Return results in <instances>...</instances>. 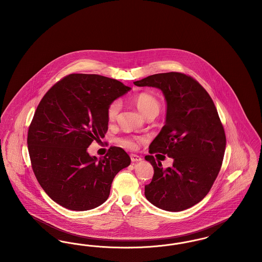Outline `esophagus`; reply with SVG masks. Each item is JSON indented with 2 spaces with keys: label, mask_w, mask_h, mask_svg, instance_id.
I'll list each match as a JSON object with an SVG mask.
<instances>
[{
  "label": "esophagus",
  "mask_w": 262,
  "mask_h": 262,
  "mask_svg": "<svg viewBox=\"0 0 262 262\" xmlns=\"http://www.w3.org/2000/svg\"><path fill=\"white\" fill-rule=\"evenodd\" d=\"M130 159H132V162H139V161L142 160V158L140 156L136 155V154H132L130 155Z\"/></svg>",
  "instance_id": "obj_1"
}]
</instances>
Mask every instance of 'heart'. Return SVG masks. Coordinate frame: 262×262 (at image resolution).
Returning <instances> with one entry per match:
<instances>
[{"mask_svg":"<svg viewBox=\"0 0 262 262\" xmlns=\"http://www.w3.org/2000/svg\"><path fill=\"white\" fill-rule=\"evenodd\" d=\"M134 103L136 104L137 109L144 116L147 117L151 114H156L160 111L159 101L154 96L147 93H140L134 98ZM122 104L120 101L116 100L112 102L107 109V117L110 122H114L121 110ZM120 145L124 146L128 149H136L137 146V139L134 137H121L118 139Z\"/></svg>","mask_w":262,"mask_h":262,"instance_id":"heart-1","label":"heart"}]
</instances>
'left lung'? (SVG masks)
<instances>
[{"label":"left lung","instance_id":"left-lung-1","mask_svg":"<svg viewBox=\"0 0 262 262\" xmlns=\"http://www.w3.org/2000/svg\"><path fill=\"white\" fill-rule=\"evenodd\" d=\"M134 83L162 91L166 122L149 152L174 160L172 167L163 169L152 155L145 156L154 168L145 198L163 210L183 211L205 198L219 174L226 147L224 127L207 91L188 75L156 74Z\"/></svg>","mask_w":262,"mask_h":262}]
</instances>
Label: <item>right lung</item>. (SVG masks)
Returning <instances> with one entry per match:
<instances>
[{
	"label": "right lung",
	"mask_w": 262,
	"mask_h": 262,
	"mask_svg": "<svg viewBox=\"0 0 262 262\" xmlns=\"http://www.w3.org/2000/svg\"><path fill=\"white\" fill-rule=\"evenodd\" d=\"M130 89L103 75L73 74L40 101L28 129V152L38 183L62 207H98L108 200L115 176L130 164L121 147H110L99 159L88 152L107 133L109 105Z\"/></svg>",
	"instance_id": "obj_1"
}]
</instances>
